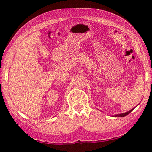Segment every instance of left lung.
Returning <instances> with one entry per match:
<instances>
[{
  "instance_id": "8db88e82",
  "label": "left lung",
  "mask_w": 152,
  "mask_h": 152,
  "mask_svg": "<svg viewBox=\"0 0 152 152\" xmlns=\"http://www.w3.org/2000/svg\"><path fill=\"white\" fill-rule=\"evenodd\" d=\"M133 109H134V108H133V109H131L130 110H129V111H127V112H125V113H120V114H117V115H113V117H125V116H127L128 114H129V113L132 112Z\"/></svg>"
}]
</instances>
